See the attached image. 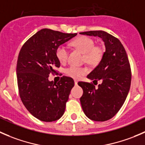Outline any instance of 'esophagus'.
<instances>
[{"instance_id": "obj_1", "label": "esophagus", "mask_w": 145, "mask_h": 145, "mask_svg": "<svg viewBox=\"0 0 145 145\" xmlns=\"http://www.w3.org/2000/svg\"><path fill=\"white\" fill-rule=\"evenodd\" d=\"M74 83H75V85L78 84V81L77 80H74Z\"/></svg>"}]
</instances>
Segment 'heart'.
Masks as SVG:
<instances>
[{
  "mask_svg": "<svg viewBox=\"0 0 145 145\" xmlns=\"http://www.w3.org/2000/svg\"><path fill=\"white\" fill-rule=\"evenodd\" d=\"M95 41L93 39L86 36L76 38L71 42V45L83 53V60L87 64L95 65L98 64L104 55V48L100 45H95ZM56 56L59 62H67L69 56V50L67 47L61 45L56 49ZM88 73L86 67L71 65L65 69V74L74 78H79Z\"/></svg>",
  "mask_w": 145,
  "mask_h": 145,
  "instance_id": "obj_1",
  "label": "heart"
}]
</instances>
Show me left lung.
Wrapping results in <instances>:
<instances>
[{
	"label": "left lung",
	"mask_w": 145,
	"mask_h": 145,
	"mask_svg": "<svg viewBox=\"0 0 145 145\" xmlns=\"http://www.w3.org/2000/svg\"><path fill=\"white\" fill-rule=\"evenodd\" d=\"M81 34L98 36L105 42L106 50L98 65L87 76L95 84L80 81L83 88L80 99L82 109L88 118L95 121H105L118 113L129 92L131 69L125 50L121 41L104 31H90Z\"/></svg>",
	"instance_id": "8db88e82"
}]
</instances>
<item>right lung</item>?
Wrapping results in <instances>:
<instances>
[{
  "label": "right lung",
  "mask_w": 145,
  "mask_h": 145,
  "mask_svg": "<svg viewBox=\"0 0 145 145\" xmlns=\"http://www.w3.org/2000/svg\"><path fill=\"white\" fill-rule=\"evenodd\" d=\"M76 35L43 29L20 50L17 63L19 95L27 110L40 121L52 122L64 114L74 80L63 76L55 83L48 81V77L60 67L56 56L57 47Z\"/></svg>",
  "instance_id": "obj_1"
}]
</instances>
